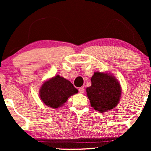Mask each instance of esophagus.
<instances>
[{"label":"esophagus","mask_w":151,"mask_h":151,"mask_svg":"<svg viewBox=\"0 0 151 151\" xmlns=\"http://www.w3.org/2000/svg\"><path fill=\"white\" fill-rule=\"evenodd\" d=\"M79 92L80 93H83L84 92V88L83 87V86H82V87H80V88H79Z\"/></svg>","instance_id":"1"}]
</instances>
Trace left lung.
<instances>
[{
	"mask_svg": "<svg viewBox=\"0 0 151 151\" xmlns=\"http://www.w3.org/2000/svg\"><path fill=\"white\" fill-rule=\"evenodd\" d=\"M91 86L86 88L91 106L100 113L111 110L118 104L121 87L117 80L106 73L95 72Z\"/></svg>",
	"mask_w": 151,
	"mask_h": 151,
	"instance_id": "1",
	"label": "left lung"
}]
</instances>
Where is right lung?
<instances>
[{
  "label": "right lung",
  "mask_w": 151,
  "mask_h": 151,
  "mask_svg": "<svg viewBox=\"0 0 151 151\" xmlns=\"http://www.w3.org/2000/svg\"><path fill=\"white\" fill-rule=\"evenodd\" d=\"M78 92L71 82L58 75L42 84L40 96L45 104L57 109L67 102L70 96Z\"/></svg>",
  "instance_id": "right-lung-1"
}]
</instances>
